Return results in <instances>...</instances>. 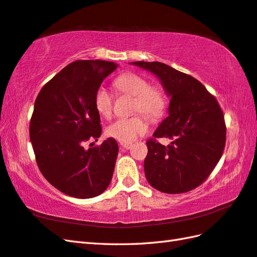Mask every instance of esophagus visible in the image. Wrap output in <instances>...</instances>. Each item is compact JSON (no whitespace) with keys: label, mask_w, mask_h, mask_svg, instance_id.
Masks as SVG:
<instances>
[{"label":"esophagus","mask_w":257,"mask_h":257,"mask_svg":"<svg viewBox=\"0 0 257 257\" xmlns=\"http://www.w3.org/2000/svg\"><path fill=\"white\" fill-rule=\"evenodd\" d=\"M120 146L124 149H130L133 147V143H120Z\"/></svg>","instance_id":"obj_1"}]
</instances>
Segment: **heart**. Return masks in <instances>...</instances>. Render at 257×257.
<instances>
[{
  "label": "heart",
  "mask_w": 257,
  "mask_h": 257,
  "mask_svg": "<svg viewBox=\"0 0 257 257\" xmlns=\"http://www.w3.org/2000/svg\"><path fill=\"white\" fill-rule=\"evenodd\" d=\"M113 85L120 94L134 97L133 111L144 113L147 118L157 120L162 117L167 108V97L159 86H151L143 76L135 73H125L114 79ZM94 106L97 112L103 118H109L112 113L113 99L110 92L99 87L95 92ZM148 125L144 118L137 116L119 118L110 123L106 134L120 143H133L140 135H144Z\"/></svg>",
  "instance_id": "b5f03b06"
}]
</instances>
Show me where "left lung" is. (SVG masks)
Returning a JSON list of instances; mask_svg holds the SVG:
<instances>
[{
	"instance_id": "left-lung-1",
	"label": "left lung",
	"mask_w": 257,
	"mask_h": 257,
	"mask_svg": "<svg viewBox=\"0 0 257 257\" xmlns=\"http://www.w3.org/2000/svg\"><path fill=\"white\" fill-rule=\"evenodd\" d=\"M160 79L170 97L169 116L147 141L145 174L152 188L177 194L193 190L210 176L225 147L223 111L205 87L192 76L159 62H133ZM168 138L163 146L156 139Z\"/></svg>"
}]
</instances>
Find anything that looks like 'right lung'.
I'll return each instance as SVG.
<instances>
[{"label": "right lung", "mask_w": 257, "mask_h": 257, "mask_svg": "<svg viewBox=\"0 0 257 257\" xmlns=\"http://www.w3.org/2000/svg\"><path fill=\"white\" fill-rule=\"evenodd\" d=\"M116 68L112 62L76 61L43 86L35 100L30 138L37 166L53 187L73 198H94L111 181L117 141L108 138L89 149L83 144L100 137L95 92Z\"/></svg>", "instance_id": "1"}]
</instances>
